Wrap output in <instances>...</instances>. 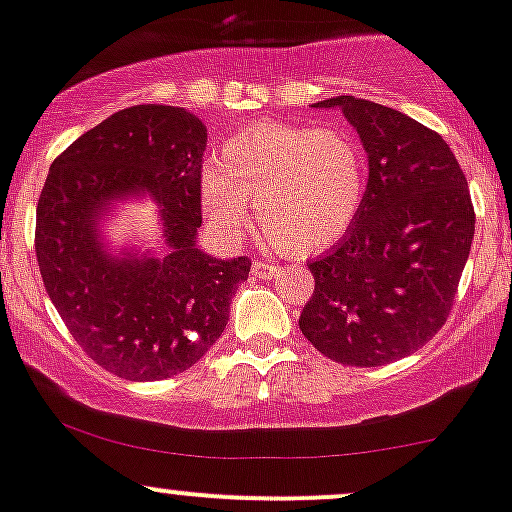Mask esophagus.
I'll return each instance as SVG.
<instances>
[{
	"label": "esophagus",
	"instance_id": "esophagus-1",
	"mask_svg": "<svg viewBox=\"0 0 512 512\" xmlns=\"http://www.w3.org/2000/svg\"><path fill=\"white\" fill-rule=\"evenodd\" d=\"M280 268L276 263H268V261H254V266H251V276L261 278V280H271L278 276Z\"/></svg>",
	"mask_w": 512,
	"mask_h": 512
}]
</instances>
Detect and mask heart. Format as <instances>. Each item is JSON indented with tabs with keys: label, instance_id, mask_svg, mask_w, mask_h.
Instances as JSON below:
<instances>
[{
	"label": "heart",
	"instance_id": "heart-1",
	"mask_svg": "<svg viewBox=\"0 0 512 512\" xmlns=\"http://www.w3.org/2000/svg\"><path fill=\"white\" fill-rule=\"evenodd\" d=\"M368 163L346 129L258 124L222 146V163L200 175V210L219 236L236 239L251 227L290 254H312L354 227L366 197Z\"/></svg>",
	"mask_w": 512,
	"mask_h": 512
}]
</instances>
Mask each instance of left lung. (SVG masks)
Wrapping results in <instances>:
<instances>
[{
	"label": "left lung",
	"mask_w": 512,
	"mask_h": 512,
	"mask_svg": "<svg viewBox=\"0 0 512 512\" xmlns=\"http://www.w3.org/2000/svg\"><path fill=\"white\" fill-rule=\"evenodd\" d=\"M368 156L354 227L310 263L315 293L300 329L344 366H383L425 346L447 322L474 241L464 170L437 131L383 104L342 95Z\"/></svg>",
	"instance_id": "1"
}]
</instances>
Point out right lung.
Listing matches in <instances>:
<instances>
[{
	"mask_svg": "<svg viewBox=\"0 0 512 512\" xmlns=\"http://www.w3.org/2000/svg\"><path fill=\"white\" fill-rule=\"evenodd\" d=\"M207 129L195 114L136 104L85 131L53 161L36 207V258L46 293L95 364L126 381L183 373L222 337L246 256L197 246ZM148 194L167 256L112 257L99 222L117 201Z\"/></svg>",
	"mask_w": 512,
	"mask_h": 512,
	"instance_id": "right-lung-1",
	"label": "right lung"
}]
</instances>
